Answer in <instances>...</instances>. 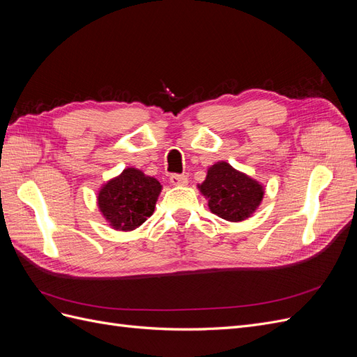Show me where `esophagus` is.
Here are the masks:
<instances>
[{
	"mask_svg": "<svg viewBox=\"0 0 357 357\" xmlns=\"http://www.w3.org/2000/svg\"><path fill=\"white\" fill-rule=\"evenodd\" d=\"M169 183L174 186H185V185H188V177L183 174H171Z\"/></svg>",
	"mask_w": 357,
	"mask_h": 357,
	"instance_id": "obj_1",
	"label": "esophagus"
}]
</instances>
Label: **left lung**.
Returning <instances> with one entry per match:
<instances>
[{
    "label": "left lung",
    "mask_w": 357,
    "mask_h": 357,
    "mask_svg": "<svg viewBox=\"0 0 357 357\" xmlns=\"http://www.w3.org/2000/svg\"><path fill=\"white\" fill-rule=\"evenodd\" d=\"M199 190L208 199L211 213L228 222L250 218L264 198V188L228 162L211 165Z\"/></svg>",
    "instance_id": "1"
}]
</instances>
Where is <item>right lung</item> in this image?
<instances>
[{"label":"right lung","instance_id":"1","mask_svg":"<svg viewBox=\"0 0 357 357\" xmlns=\"http://www.w3.org/2000/svg\"><path fill=\"white\" fill-rule=\"evenodd\" d=\"M160 183L143 171L126 168L107 181L98 193V207L117 231H132L153 214Z\"/></svg>","mask_w":357,"mask_h":357}]
</instances>
